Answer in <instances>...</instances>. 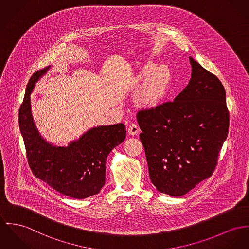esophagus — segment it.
Returning a JSON list of instances; mask_svg holds the SVG:
<instances>
[{
  "label": "esophagus",
  "mask_w": 249,
  "mask_h": 249,
  "mask_svg": "<svg viewBox=\"0 0 249 249\" xmlns=\"http://www.w3.org/2000/svg\"><path fill=\"white\" fill-rule=\"evenodd\" d=\"M128 133L131 135H135L139 133V127L135 123H131L128 128Z\"/></svg>",
  "instance_id": "1"
}]
</instances>
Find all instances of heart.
Wrapping results in <instances>:
<instances>
[{
    "label": "heart",
    "mask_w": 249,
    "mask_h": 249,
    "mask_svg": "<svg viewBox=\"0 0 249 249\" xmlns=\"http://www.w3.org/2000/svg\"><path fill=\"white\" fill-rule=\"evenodd\" d=\"M140 79H145L139 95L140 101L148 106L156 105L167 93L171 80V73L166 65H147L144 67Z\"/></svg>",
    "instance_id": "heart-1"
}]
</instances>
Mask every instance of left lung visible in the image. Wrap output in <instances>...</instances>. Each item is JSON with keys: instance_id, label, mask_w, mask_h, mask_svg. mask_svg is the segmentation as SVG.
Masks as SVG:
<instances>
[{"instance_id": "8db88e82", "label": "left lung", "mask_w": 249, "mask_h": 249, "mask_svg": "<svg viewBox=\"0 0 249 249\" xmlns=\"http://www.w3.org/2000/svg\"><path fill=\"white\" fill-rule=\"evenodd\" d=\"M190 61L192 78L174 100L136 115L151 181L174 197L211 177L230 127L222 82L192 57Z\"/></svg>"}]
</instances>
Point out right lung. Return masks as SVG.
<instances>
[{
    "instance_id": "obj_1",
    "label": "right lung",
    "mask_w": 249,
    "mask_h": 249,
    "mask_svg": "<svg viewBox=\"0 0 249 249\" xmlns=\"http://www.w3.org/2000/svg\"><path fill=\"white\" fill-rule=\"evenodd\" d=\"M49 68L47 66L33 74L19 108V130L26 158L37 178L66 196L84 199L97 194L104 186L107 156L124 141L125 125L95 127L67 147H57L45 141L33 121L30 95L35 83Z\"/></svg>"
}]
</instances>
